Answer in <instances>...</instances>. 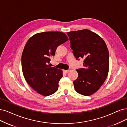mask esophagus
<instances>
[{
  "instance_id": "34e87169",
  "label": "esophagus",
  "mask_w": 127,
  "mask_h": 127,
  "mask_svg": "<svg viewBox=\"0 0 127 127\" xmlns=\"http://www.w3.org/2000/svg\"><path fill=\"white\" fill-rule=\"evenodd\" d=\"M63 72L65 73H66L69 72V70H63Z\"/></svg>"
}]
</instances>
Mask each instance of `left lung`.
I'll use <instances>...</instances> for the list:
<instances>
[{
	"instance_id": "8db88e82",
	"label": "left lung",
	"mask_w": 127,
	"mask_h": 127,
	"mask_svg": "<svg viewBox=\"0 0 127 127\" xmlns=\"http://www.w3.org/2000/svg\"><path fill=\"white\" fill-rule=\"evenodd\" d=\"M67 34L75 57L84 59V68L76 69L78 76L73 82L75 90L81 95H92L102 85L108 74L106 44L99 35L88 29L70 31Z\"/></svg>"
}]
</instances>
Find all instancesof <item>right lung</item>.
Returning a JSON list of instances; mask_svg holds the SVG:
<instances>
[{
  "mask_svg": "<svg viewBox=\"0 0 127 127\" xmlns=\"http://www.w3.org/2000/svg\"><path fill=\"white\" fill-rule=\"evenodd\" d=\"M68 40L63 32L50 31L36 33L26 43L21 57L23 74L29 85L39 94L47 96L58 91L62 71L48 64L58 46Z\"/></svg>",
  "mask_w": 127,
  "mask_h": 127,
  "instance_id": "1",
  "label": "right lung"
}]
</instances>
